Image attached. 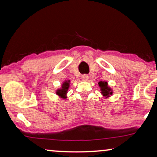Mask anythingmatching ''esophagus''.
Segmentation results:
<instances>
[{
	"instance_id": "obj_1",
	"label": "esophagus",
	"mask_w": 157,
	"mask_h": 157,
	"mask_svg": "<svg viewBox=\"0 0 157 157\" xmlns=\"http://www.w3.org/2000/svg\"><path fill=\"white\" fill-rule=\"evenodd\" d=\"M88 77L87 75H82V79L83 81H87L88 79Z\"/></svg>"
}]
</instances>
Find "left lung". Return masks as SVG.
Wrapping results in <instances>:
<instances>
[{
  "instance_id": "left-lung-1",
  "label": "left lung",
  "mask_w": 157,
  "mask_h": 157,
  "mask_svg": "<svg viewBox=\"0 0 157 157\" xmlns=\"http://www.w3.org/2000/svg\"><path fill=\"white\" fill-rule=\"evenodd\" d=\"M98 85L101 87V94H103L104 96L109 97V94H112V92L110 90V88L107 86V82H99Z\"/></svg>"
}]
</instances>
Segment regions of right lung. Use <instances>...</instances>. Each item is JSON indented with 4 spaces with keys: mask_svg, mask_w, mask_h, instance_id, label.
Here are the masks:
<instances>
[{
    "mask_svg": "<svg viewBox=\"0 0 157 157\" xmlns=\"http://www.w3.org/2000/svg\"><path fill=\"white\" fill-rule=\"evenodd\" d=\"M69 82L70 81H68V82L66 81V82H65L63 83V88H62V89H60V90H57V95H59V96H60V97H64V96H65V94L67 93L68 87H69Z\"/></svg>",
    "mask_w": 157,
    "mask_h": 157,
    "instance_id": "1",
    "label": "right lung"
}]
</instances>
